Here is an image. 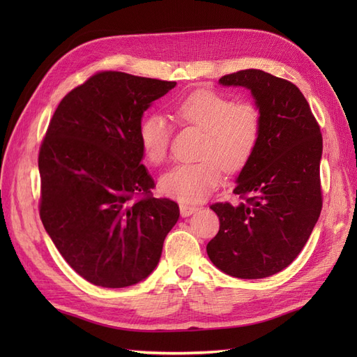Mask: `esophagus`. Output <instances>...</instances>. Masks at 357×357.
Segmentation results:
<instances>
[{"instance_id":"esophagus-1","label":"esophagus","mask_w":357,"mask_h":357,"mask_svg":"<svg viewBox=\"0 0 357 357\" xmlns=\"http://www.w3.org/2000/svg\"><path fill=\"white\" fill-rule=\"evenodd\" d=\"M197 210H198V207H195V205L180 204V214H181V218H188V215L193 214Z\"/></svg>"}]
</instances>
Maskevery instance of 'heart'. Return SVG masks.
Instances as JSON below:
<instances>
[{
	"label": "heart",
	"instance_id": "obj_1",
	"mask_svg": "<svg viewBox=\"0 0 357 357\" xmlns=\"http://www.w3.org/2000/svg\"><path fill=\"white\" fill-rule=\"evenodd\" d=\"M171 117L180 126L199 129V160L180 164L160 178L165 195L183 204L202 201L219 185L223 169L241 171L261 142L264 117L253 102H235L210 89H195L171 105ZM171 126L159 114H149L138 125V143L144 159L159 167L165 162Z\"/></svg>",
	"mask_w": 357,
	"mask_h": 357
}]
</instances>
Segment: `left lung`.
Listing matches in <instances>:
<instances>
[{"mask_svg": "<svg viewBox=\"0 0 357 357\" xmlns=\"http://www.w3.org/2000/svg\"><path fill=\"white\" fill-rule=\"evenodd\" d=\"M252 91L264 117L261 142L234 189L241 202H215L218 235L210 261L236 278L283 271L304 248L323 205L320 126L296 86L262 70H241L219 80Z\"/></svg>", "mask_w": 357, "mask_h": 357, "instance_id": "8db88e82", "label": "left lung"}]
</instances>
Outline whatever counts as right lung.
I'll return each instance as SVG.
<instances>
[{"mask_svg": "<svg viewBox=\"0 0 357 357\" xmlns=\"http://www.w3.org/2000/svg\"><path fill=\"white\" fill-rule=\"evenodd\" d=\"M176 82L98 71L63 96L38 152L40 219L86 282L126 287L156 268L178 204L155 198L138 125Z\"/></svg>", "mask_w": 357, "mask_h": 357, "instance_id": "1", "label": "right lung"}]
</instances>
